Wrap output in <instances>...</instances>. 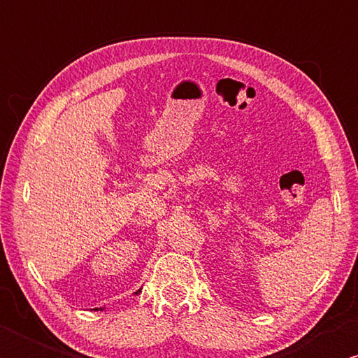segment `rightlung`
<instances>
[{
    "mask_svg": "<svg viewBox=\"0 0 358 358\" xmlns=\"http://www.w3.org/2000/svg\"><path fill=\"white\" fill-rule=\"evenodd\" d=\"M139 292H141V289H138V291H136V292H134V294H139ZM95 310H99V308H95ZM100 310H103V308H100Z\"/></svg>",
    "mask_w": 358,
    "mask_h": 358,
    "instance_id": "right-lung-1",
    "label": "right lung"
}]
</instances>
